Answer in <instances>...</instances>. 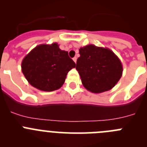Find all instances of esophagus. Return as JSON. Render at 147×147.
I'll return each instance as SVG.
<instances>
[{
	"instance_id": "obj_1",
	"label": "esophagus",
	"mask_w": 147,
	"mask_h": 147,
	"mask_svg": "<svg viewBox=\"0 0 147 147\" xmlns=\"http://www.w3.org/2000/svg\"><path fill=\"white\" fill-rule=\"evenodd\" d=\"M73 60L74 61V62H75V63H76V60H77V58H76V57H74V58H73Z\"/></svg>"
}]
</instances>
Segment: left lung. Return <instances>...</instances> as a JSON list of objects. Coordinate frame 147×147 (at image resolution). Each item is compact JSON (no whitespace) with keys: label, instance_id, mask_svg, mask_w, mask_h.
Segmentation results:
<instances>
[{"label":"left lung","instance_id":"obj_1","mask_svg":"<svg viewBox=\"0 0 147 147\" xmlns=\"http://www.w3.org/2000/svg\"><path fill=\"white\" fill-rule=\"evenodd\" d=\"M80 54L76 69L82 85L90 92L107 91L121 77V62L110 49L88 45L80 48Z\"/></svg>","mask_w":147,"mask_h":147}]
</instances>
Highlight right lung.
Returning <instances> with one entry per match:
<instances>
[{
    "label": "right lung",
    "instance_id": "right-lung-1",
    "mask_svg": "<svg viewBox=\"0 0 147 147\" xmlns=\"http://www.w3.org/2000/svg\"><path fill=\"white\" fill-rule=\"evenodd\" d=\"M76 67L67 51L57 43L35 47L22 62L23 74L33 87L43 91H53L62 87L66 75Z\"/></svg>",
    "mask_w": 147,
    "mask_h": 147
}]
</instances>
